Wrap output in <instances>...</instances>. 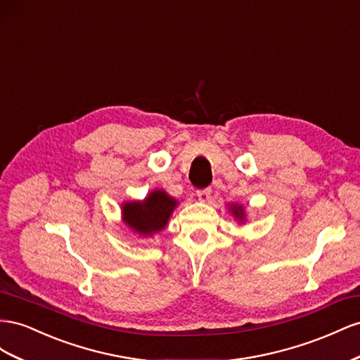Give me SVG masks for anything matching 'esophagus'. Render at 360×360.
<instances>
[{"label":"esophagus","mask_w":360,"mask_h":360,"mask_svg":"<svg viewBox=\"0 0 360 360\" xmlns=\"http://www.w3.org/2000/svg\"><path fill=\"white\" fill-rule=\"evenodd\" d=\"M198 198H199V200L203 202V203L210 202V199H211V190H210V188L199 190V191H198Z\"/></svg>","instance_id":"34e87169"}]
</instances>
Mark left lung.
<instances>
[{
	"label": "left lung",
	"instance_id": "left-lung-1",
	"mask_svg": "<svg viewBox=\"0 0 360 360\" xmlns=\"http://www.w3.org/2000/svg\"><path fill=\"white\" fill-rule=\"evenodd\" d=\"M229 211L232 212V217L235 220H238V223H244L245 217H248L241 203H229Z\"/></svg>",
	"mask_w": 360,
	"mask_h": 360
}]
</instances>
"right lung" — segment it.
Wrapping results in <instances>:
<instances>
[{"instance_id": "1", "label": "right lung", "mask_w": 360, "mask_h": 360, "mask_svg": "<svg viewBox=\"0 0 360 360\" xmlns=\"http://www.w3.org/2000/svg\"><path fill=\"white\" fill-rule=\"evenodd\" d=\"M178 200L166 190H153L143 200L122 203V221L140 237H153L166 228Z\"/></svg>"}]
</instances>
